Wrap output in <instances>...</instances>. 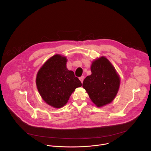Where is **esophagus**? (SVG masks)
I'll return each mask as SVG.
<instances>
[{
    "label": "esophagus",
    "mask_w": 151,
    "mask_h": 151,
    "mask_svg": "<svg viewBox=\"0 0 151 151\" xmlns=\"http://www.w3.org/2000/svg\"><path fill=\"white\" fill-rule=\"evenodd\" d=\"M84 76H82L81 77H80V78H79V80L81 81V83H83V81H84Z\"/></svg>",
    "instance_id": "34e87169"
}]
</instances>
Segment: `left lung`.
I'll return each mask as SVG.
<instances>
[{"instance_id":"left-lung-1","label":"left lung","mask_w":151,"mask_h":151,"mask_svg":"<svg viewBox=\"0 0 151 151\" xmlns=\"http://www.w3.org/2000/svg\"><path fill=\"white\" fill-rule=\"evenodd\" d=\"M91 74L83 81V87L91 101L98 107L111 103L120 87V76L106 57H101L91 65Z\"/></svg>"}]
</instances>
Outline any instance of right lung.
I'll list each match as a JSON object with an SVG mask.
<instances>
[{
    "label": "right lung",
    "mask_w": 151,
    "mask_h": 151,
    "mask_svg": "<svg viewBox=\"0 0 151 151\" xmlns=\"http://www.w3.org/2000/svg\"><path fill=\"white\" fill-rule=\"evenodd\" d=\"M67 61L65 57L55 55L41 67L37 74L36 85L41 97L55 108L64 106L75 89L82 86L74 72L67 69Z\"/></svg>",
    "instance_id": "1"
}]
</instances>
